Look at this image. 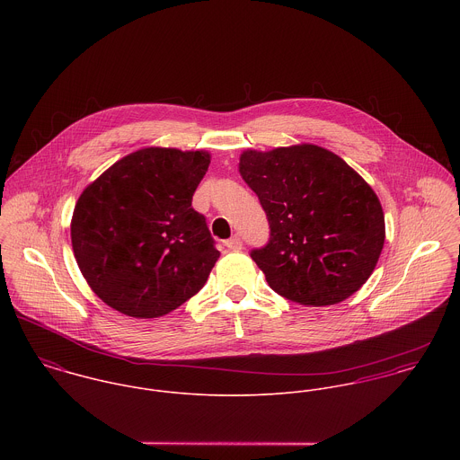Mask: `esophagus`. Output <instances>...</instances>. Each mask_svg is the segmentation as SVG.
<instances>
[{"mask_svg":"<svg viewBox=\"0 0 460 460\" xmlns=\"http://www.w3.org/2000/svg\"><path fill=\"white\" fill-rule=\"evenodd\" d=\"M225 246L228 248V250H234V252H239L241 248H243V241H241V237L239 235H234L232 239H228L226 243H225Z\"/></svg>","mask_w":460,"mask_h":460,"instance_id":"obj_1","label":"esophagus"}]
</instances>
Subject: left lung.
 <instances>
[{"label": "left lung", "mask_w": 460, "mask_h": 460, "mask_svg": "<svg viewBox=\"0 0 460 460\" xmlns=\"http://www.w3.org/2000/svg\"><path fill=\"white\" fill-rule=\"evenodd\" d=\"M239 173L269 219V244L252 259L274 292L305 306H329L367 283L385 246V212L340 155L314 143L246 148Z\"/></svg>", "instance_id": "1"}]
</instances>
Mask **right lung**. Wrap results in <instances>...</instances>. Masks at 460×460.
Returning <instances> with one entry per match:
<instances>
[{
	"label": "right lung",
	"mask_w": 460,
	"mask_h": 460,
	"mask_svg": "<svg viewBox=\"0 0 460 460\" xmlns=\"http://www.w3.org/2000/svg\"><path fill=\"white\" fill-rule=\"evenodd\" d=\"M207 150L143 146L90 182L70 219L75 262L113 310L157 319L205 285L219 252L191 207Z\"/></svg>",
	"instance_id": "1"
}]
</instances>
